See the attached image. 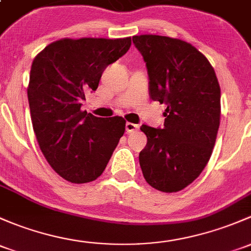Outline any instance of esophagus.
<instances>
[{"instance_id":"esophagus-1","label":"esophagus","mask_w":251,"mask_h":251,"mask_svg":"<svg viewBox=\"0 0 251 251\" xmlns=\"http://www.w3.org/2000/svg\"><path fill=\"white\" fill-rule=\"evenodd\" d=\"M139 126L136 125V124H132V123H126V132L130 133V132H133V131L138 130Z\"/></svg>"}]
</instances>
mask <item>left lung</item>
<instances>
[{
  "mask_svg": "<svg viewBox=\"0 0 251 251\" xmlns=\"http://www.w3.org/2000/svg\"><path fill=\"white\" fill-rule=\"evenodd\" d=\"M143 56L152 101L167 105L163 128L142 125L147 146L139 165L150 186L176 192L204 170L220 125V85L207 57L166 36L132 37Z\"/></svg>",
  "mask_w": 251,
  "mask_h": 251,
  "instance_id": "obj_1",
  "label": "left lung"
}]
</instances>
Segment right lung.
I'll return each instance as SVG.
<instances>
[{
    "label": "right lung",
    "mask_w": 251,
    "mask_h": 251,
    "mask_svg": "<svg viewBox=\"0 0 251 251\" xmlns=\"http://www.w3.org/2000/svg\"><path fill=\"white\" fill-rule=\"evenodd\" d=\"M130 47V37L63 38L33 60L27 88L33 131L52 170L71 183L99 178L125 132L124 118L101 119L80 107L105 67Z\"/></svg>",
    "instance_id": "right-lung-1"
}]
</instances>
